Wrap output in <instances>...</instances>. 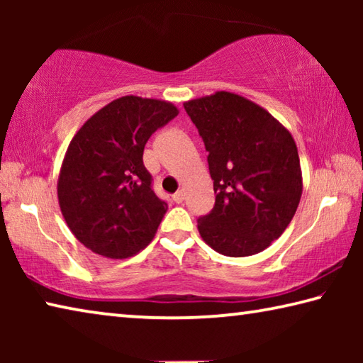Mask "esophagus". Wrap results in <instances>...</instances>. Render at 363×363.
I'll use <instances>...</instances> for the list:
<instances>
[{"instance_id": "1", "label": "esophagus", "mask_w": 363, "mask_h": 363, "mask_svg": "<svg viewBox=\"0 0 363 363\" xmlns=\"http://www.w3.org/2000/svg\"><path fill=\"white\" fill-rule=\"evenodd\" d=\"M184 199H186V192H184V190H177V192L173 195V200L176 203H182Z\"/></svg>"}]
</instances>
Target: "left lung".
Masks as SVG:
<instances>
[{
	"label": "left lung",
	"instance_id": "obj_1",
	"mask_svg": "<svg viewBox=\"0 0 363 363\" xmlns=\"http://www.w3.org/2000/svg\"><path fill=\"white\" fill-rule=\"evenodd\" d=\"M208 152L216 201L199 219L206 245L230 257L270 247L291 223L303 194L296 143L266 108L218 91L184 102Z\"/></svg>",
	"mask_w": 363,
	"mask_h": 363
}]
</instances>
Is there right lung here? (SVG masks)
<instances>
[{
    "mask_svg": "<svg viewBox=\"0 0 363 363\" xmlns=\"http://www.w3.org/2000/svg\"><path fill=\"white\" fill-rule=\"evenodd\" d=\"M177 113L168 101L123 96L70 140L57 179L59 206L73 235L93 253L125 259L153 240L168 205L153 194L144 147Z\"/></svg>",
    "mask_w": 363,
    "mask_h": 363,
    "instance_id": "1",
    "label": "right lung"
}]
</instances>
